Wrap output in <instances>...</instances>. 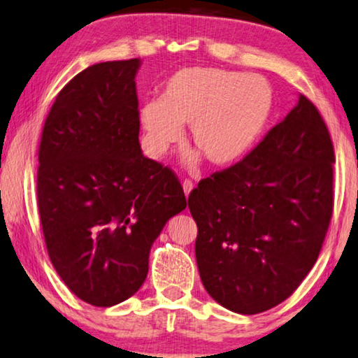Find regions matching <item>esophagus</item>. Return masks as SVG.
I'll return each instance as SVG.
<instances>
[{
	"label": "esophagus",
	"instance_id": "1",
	"mask_svg": "<svg viewBox=\"0 0 358 358\" xmlns=\"http://www.w3.org/2000/svg\"><path fill=\"white\" fill-rule=\"evenodd\" d=\"M181 186H183V191H185V196L188 197L189 192L192 191V188H194V183H192L191 180H185L183 183H181Z\"/></svg>",
	"mask_w": 358,
	"mask_h": 358
}]
</instances>
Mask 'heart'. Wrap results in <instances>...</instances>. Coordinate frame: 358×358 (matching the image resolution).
<instances>
[{
	"instance_id": "b5f03b06",
	"label": "heart",
	"mask_w": 358,
	"mask_h": 358,
	"mask_svg": "<svg viewBox=\"0 0 358 358\" xmlns=\"http://www.w3.org/2000/svg\"><path fill=\"white\" fill-rule=\"evenodd\" d=\"M271 106L264 78L192 66L170 76L162 97L145 101L138 116L151 156L161 157L180 143L183 124H191L196 148L213 166H228L257 140Z\"/></svg>"
}]
</instances>
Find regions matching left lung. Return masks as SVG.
<instances>
[{"label":"left lung","instance_id":"obj_1","mask_svg":"<svg viewBox=\"0 0 358 358\" xmlns=\"http://www.w3.org/2000/svg\"><path fill=\"white\" fill-rule=\"evenodd\" d=\"M334 151L320 113L296 106L236 166L188 197L207 293L237 314L290 296L319 258L333 213Z\"/></svg>","mask_w":358,"mask_h":358}]
</instances>
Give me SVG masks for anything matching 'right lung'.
Here are the masks:
<instances>
[{"label":"right lung","instance_id":"1","mask_svg":"<svg viewBox=\"0 0 358 358\" xmlns=\"http://www.w3.org/2000/svg\"><path fill=\"white\" fill-rule=\"evenodd\" d=\"M140 59L86 68L57 95L39 145L38 208L49 258L79 299L126 301L148 274L152 242L186 208L169 167L143 156Z\"/></svg>","mask_w":358,"mask_h":358}]
</instances>
